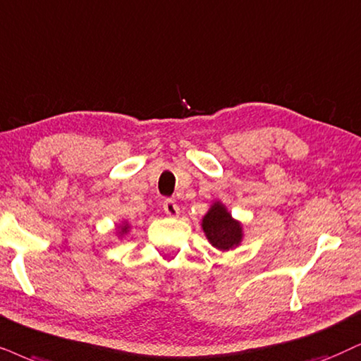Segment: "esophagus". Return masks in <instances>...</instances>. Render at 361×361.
<instances>
[{
    "label": "esophagus",
    "instance_id": "1",
    "mask_svg": "<svg viewBox=\"0 0 361 361\" xmlns=\"http://www.w3.org/2000/svg\"><path fill=\"white\" fill-rule=\"evenodd\" d=\"M162 207H164V212H166L169 217L179 216V206H177L176 201H172V199H166L162 204Z\"/></svg>",
    "mask_w": 361,
    "mask_h": 361
}]
</instances>
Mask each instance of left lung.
<instances>
[{
    "instance_id": "1",
    "label": "left lung",
    "mask_w": 361,
    "mask_h": 361,
    "mask_svg": "<svg viewBox=\"0 0 361 361\" xmlns=\"http://www.w3.org/2000/svg\"><path fill=\"white\" fill-rule=\"evenodd\" d=\"M202 231L216 249L229 251L243 241L241 222L233 219L224 204L214 202L202 217Z\"/></svg>"
}]
</instances>
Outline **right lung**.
<instances>
[{
  "mask_svg": "<svg viewBox=\"0 0 361 361\" xmlns=\"http://www.w3.org/2000/svg\"><path fill=\"white\" fill-rule=\"evenodd\" d=\"M127 231H128V224H126V222H123L122 228H120V234H127Z\"/></svg>",
  "mask_w": 361,
  "mask_h": 361,
  "instance_id": "add662e5",
  "label": "right lung"
}]
</instances>
